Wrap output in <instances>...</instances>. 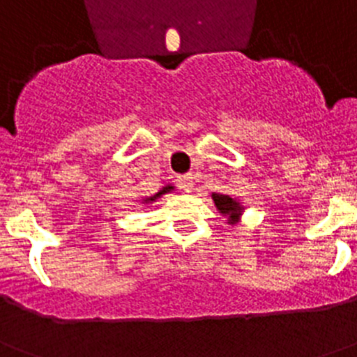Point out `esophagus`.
Wrapping results in <instances>:
<instances>
[{"label":"esophagus","instance_id":"obj_1","mask_svg":"<svg viewBox=\"0 0 357 357\" xmlns=\"http://www.w3.org/2000/svg\"><path fill=\"white\" fill-rule=\"evenodd\" d=\"M178 184H181V188L184 189L185 193H191L193 191V175L191 173H188V175H182L181 178H178Z\"/></svg>","mask_w":357,"mask_h":357}]
</instances>
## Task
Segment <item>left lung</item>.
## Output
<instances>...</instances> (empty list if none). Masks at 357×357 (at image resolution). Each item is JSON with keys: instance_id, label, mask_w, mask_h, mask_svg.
<instances>
[{"instance_id": "8db88e82", "label": "left lung", "mask_w": 357, "mask_h": 357, "mask_svg": "<svg viewBox=\"0 0 357 357\" xmlns=\"http://www.w3.org/2000/svg\"><path fill=\"white\" fill-rule=\"evenodd\" d=\"M211 198H213L218 213L227 218L229 225H234V223H238L241 220V214L245 213V206H243L238 198H232L230 195L223 193H213Z\"/></svg>"}]
</instances>
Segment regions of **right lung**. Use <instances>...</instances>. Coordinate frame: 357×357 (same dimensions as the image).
<instances>
[{
	"label": "right lung",
	"instance_id": "1",
	"mask_svg": "<svg viewBox=\"0 0 357 357\" xmlns=\"http://www.w3.org/2000/svg\"><path fill=\"white\" fill-rule=\"evenodd\" d=\"M173 189H175V185H173V184L164 185V188L160 189L159 193H155V195H153V197H146V198H143V200H141V204H143V206H148V204H153V202L159 200V198L162 197V195L169 193V191H173Z\"/></svg>",
	"mask_w": 357,
	"mask_h": 357
}]
</instances>
